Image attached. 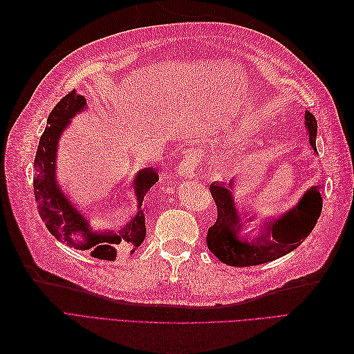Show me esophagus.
<instances>
[{"mask_svg":"<svg viewBox=\"0 0 354 354\" xmlns=\"http://www.w3.org/2000/svg\"><path fill=\"white\" fill-rule=\"evenodd\" d=\"M198 160H199V153L196 152H189L187 155H185L183 160L177 165V169H176V174L180 176V177H190L192 174L195 173L196 169V165H198Z\"/></svg>","mask_w":354,"mask_h":354,"instance_id":"1","label":"esophagus"}]
</instances>
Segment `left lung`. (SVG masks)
<instances>
[{"instance_id": "1", "label": "left lung", "mask_w": 354, "mask_h": 354, "mask_svg": "<svg viewBox=\"0 0 354 354\" xmlns=\"http://www.w3.org/2000/svg\"><path fill=\"white\" fill-rule=\"evenodd\" d=\"M304 124L308 136V143L313 151L316 149L317 122L316 118L306 111ZM234 178L229 183H212L209 192L217 205V221L208 229V250L220 261L233 267H248L270 263L297 250L303 241L315 229L317 218L322 212V195L320 186H312L297 202V205L286 211L276 221H266L257 232V236L250 238L243 227H248L251 214L238 211L234 201ZM250 218H248V216ZM254 234V233H252Z\"/></svg>"}]
</instances>
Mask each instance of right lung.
Segmentation results:
<instances>
[{
	"label": "right lung",
	"instance_id": "1",
	"mask_svg": "<svg viewBox=\"0 0 354 354\" xmlns=\"http://www.w3.org/2000/svg\"><path fill=\"white\" fill-rule=\"evenodd\" d=\"M87 109L84 95L72 90L66 94L48 115L47 127L39 138L34 160V190L41 220L59 242L75 250L88 251L99 260L113 261L118 250L133 248L136 251L146 236L143 199L159 176L153 168H143L133 180L137 199V212L120 229H94L90 220L62 190L57 177V149L63 131L71 125L73 116Z\"/></svg>",
	"mask_w": 354,
	"mask_h": 354
}]
</instances>
